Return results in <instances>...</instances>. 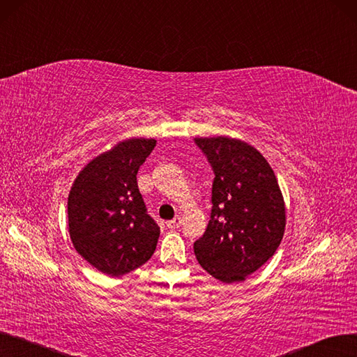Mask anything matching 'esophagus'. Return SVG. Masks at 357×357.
I'll return each instance as SVG.
<instances>
[{
	"instance_id": "1",
	"label": "esophagus",
	"mask_w": 357,
	"mask_h": 357,
	"mask_svg": "<svg viewBox=\"0 0 357 357\" xmlns=\"http://www.w3.org/2000/svg\"><path fill=\"white\" fill-rule=\"evenodd\" d=\"M180 225H181V218L180 217H176L174 220L167 221V227L171 228V230H176V228H178Z\"/></svg>"
}]
</instances>
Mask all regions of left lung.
Listing matches in <instances>:
<instances>
[{"mask_svg":"<svg viewBox=\"0 0 357 357\" xmlns=\"http://www.w3.org/2000/svg\"><path fill=\"white\" fill-rule=\"evenodd\" d=\"M213 171L212 211L195 241L197 262L222 282L243 281L278 249L286 208L273 168L241 140L196 137Z\"/></svg>","mask_w":357,"mask_h":357,"instance_id":"obj_1","label":"left lung"}]
</instances>
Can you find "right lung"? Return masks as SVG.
Segmentation results:
<instances>
[{
	"label": "right lung",
	"instance_id": "1",
	"mask_svg": "<svg viewBox=\"0 0 357 357\" xmlns=\"http://www.w3.org/2000/svg\"><path fill=\"white\" fill-rule=\"evenodd\" d=\"M153 139H129L92 160L68 195V231L83 259L120 277L151 259L160 227L137 188V171Z\"/></svg>",
	"mask_w": 357,
	"mask_h": 357
}]
</instances>
